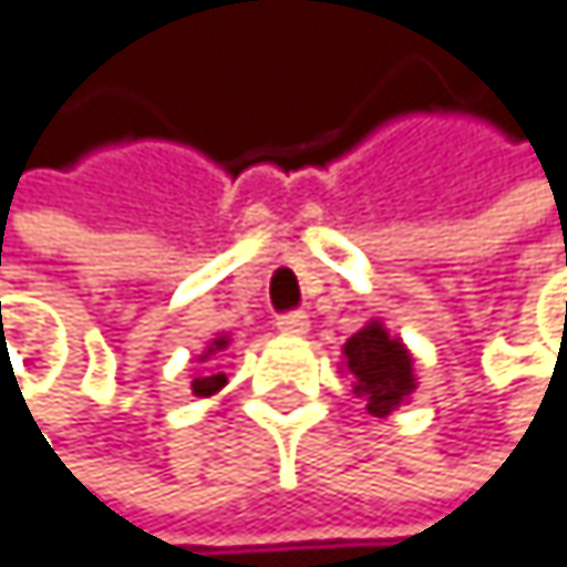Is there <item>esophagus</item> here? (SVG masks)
I'll return each mask as SVG.
<instances>
[{
    "label": "esophagus",
    "instance_id": "1",
    "mask_svg": "<svg viewBox=\"0 0 567 567\" xmlns=\"http://www.w3.org/2000/svg\"><path fill=\"white\" fill-rule=\"evenodd\" d=\"M275 326H278V332H286V336H302L309 329V316L306 312H281L275 319Z\"/></svg>",
    "mask_w": 567,
    "mask_h": 567
}]
</instances>
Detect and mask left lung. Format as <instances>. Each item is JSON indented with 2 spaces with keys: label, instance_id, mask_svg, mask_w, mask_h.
I'll use <instances>...</instances> for the list:
<instances>
[{
  "label": "left lung",
  "instance_id": "8db88e82",
  "mask_svg": "<svg viewBox=\"0 0 567 567\" xmlns=\"http://www.w3.org/2000/svg\"><path fill=\"white\" fill-rule=\"evenodd\" d=\"M346 367L355 377L352 393L367 400V410L373 416H386L400 406L403 396L413 393V359L403 349L400 339H390V332L380 322H370L346 342Z\"/></svg>",
  "mask_w": 567,
  "mask_h": 567
}]
</instances>
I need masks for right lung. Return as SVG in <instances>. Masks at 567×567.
<instances>
[{
	"label": "right lung",
	"instance_id": "add662e5",
	"mask_svg": "<svg viewBox=\"0 0 567 567\" xmlns=\"http://www.w3.org/2000/svg\"><path fill=\"white\" fill-rule=\"evenodd\" d=\"M225 346H228V339H215V346H212V349H208L205 355H200V359H208V355H212L215 349H225ZM225 383H228V380H225V373H212V370H208V373L194 377L190 390H194L197 396H212V393H218V390H221Z\"/></svg>",
	"mask_w": 567,
	"mask_h": 567
}]
</instances>
